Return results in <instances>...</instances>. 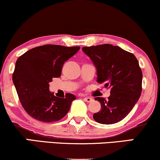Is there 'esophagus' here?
<instances>
[{
  "mask_svg": "<svg viewBox=\"0 0 160 160\" xmlns=\"http://www.w3.org/2000/svg\"><path fill=\"white\" fill-rule=\"evenodd\" d=\"M84 101H85L86 102H87V103H89V102L93 101V98H89V97H86V98H84Z\"/></svg>",
  "mask_w": 160,
  "mask_h": 160,
  "instance_id": "34e87169",
  "label": "esophagus"
}]
</instances>
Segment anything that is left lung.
I'll return each mask as SVG.
<instances>
[{
	"label": "left lung",
	"instance_id": "left-lung-1",
	"mask_svg": "<svg viewBox=\"0 0 160 160\" xmlns=\"http://www.w3.org/2000/svg\"><path fill=\"white\" fill-rule=\"evenodd\" d=\"M82 51L97 69V82L110 88L108 99L95 98L101 110L93 115L103 124L117 123L128 115L142 93V72L136 57L130 52L109 44L83 47Z\"/></svg>",
	"mask_w": 160,
	"mask_h": 160
}]
</instances>
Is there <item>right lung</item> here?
Instances as JSON below:
<instances>
[{"mask_svg": "<svg viewBox=\"0 0 160 160\" xmlns=\"http://www.w3.org/2000/svg\"><path fill=\"white\" fill-rule=\"evenodd\" d=\"M79 46L45 45L29 50L15 63L12 81L23 108L32 118L42 122L60 120L68 113L74 95L56 97L49 82L61 76L65 62L80 50Z\"/></svg>", "mask_w": 160, "mask_h": 160, "instance_id": "1", "label": "right lung"}]
</instances>
